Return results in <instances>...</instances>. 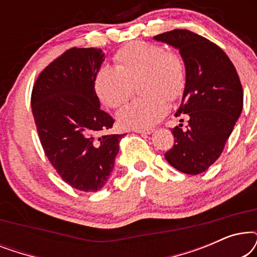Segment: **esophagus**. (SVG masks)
I'll return each mask as SVG.
<instances>
[{
  "mask_svg": "<svg viewBox=\"0 0 257 257\" xmlns=\"http://www.w3.org/2000/svg\"><path fill=\"white\" fill-rule=\"evenodd\" d=\"M133 132L142 133V135H151L153 132V128H133Z\"/></svg>",
  "mask_w": 257,
  "mask_h": 257,
  "instance_id": "1",
  "label": "esophagus"
}]
</instances>
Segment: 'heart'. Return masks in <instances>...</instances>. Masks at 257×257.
I'll list each match as a JSON object with an SVG mask.
<instances>
[{
	"mask_svg": "<svg viewBox=\"0 0 257 257\" xmlns=\"http://www.w3.org/2000/svg\"><path fill=\"white\" fill-rule=\"evenodd\" d=\"M114 66H101L93 79L100 101L111 108L126 103L132 84L138 83L142 98L125 105L117 113L119 124L127 128H149L168 111V101L177 100L187 84L182 56L159 44L136 41L115 52Z\"/></svg>",
	"mask_w": 257,
	"mask_h": 257,
	"instance_id": "1",
	"label": "heart"
}]
</instances>
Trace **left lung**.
<instances>
[{
  "label": "left lung",
  "mask_w": 257,
  "mask_h": 257,
  "mask_svg": "<svg viewBox=\"0 0 257 257\" xmlns=\"http://www.w3.org/2000/svg\"><path fill=\"white\" fill-rule=\"evenodd\" d=\"M154 40L179 49L187 69V84L175 117H187L188 125L172 128L174 145L165 158L182 173L200 174L219 159L240 117V78L222 49L191 30L174 29Z\"/></svg>",
  "instance_id": "8db88e82"
}]
</instances>
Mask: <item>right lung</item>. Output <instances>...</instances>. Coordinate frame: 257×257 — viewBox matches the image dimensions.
Segmentation results:
<instances>
[{"mask_svg": "<svg viewBox=\"0 0 257 257\" xmlns=\"http://www.w3.org/2000/svg\"><path fill=\"white\" fill-rule=\"evenodd\" d=\"M103 62L100 49H69L40 73L31 92L45 156L66 184L83 192L104 187L124 137L108 133L114 120L99 107L93 87Z\"/></svg>", "mask_w": 257, "mask_h": 257, "instance_id": "add662e5", "label": "right lung"}]
</instances>
